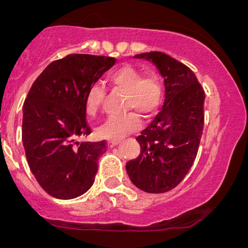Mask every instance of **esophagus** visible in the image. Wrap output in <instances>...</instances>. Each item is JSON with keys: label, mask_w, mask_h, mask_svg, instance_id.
<instances>
[{"label": "esophagus", "mask_w": 248, "mask_h": 248, "mask_svg": "<svg viewBox=\"0 0 248 248\" xmlns=\"http://www.w3.org/2000/svg\"><path fill=\"white\" fill-rule=\"evenodd\" d=\"M118 143H119V141H108L107 142V147L108 148H113V147H115Z\"/></svg>", "instance_id": "1"}]
</instances>
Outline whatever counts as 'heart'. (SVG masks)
Returning a JSON list of instances; mask_svg holds the SVG:
<instances>
[{"mask_svg": "<svg viewBox=\"0 0 248 248\" xmlns=\"http://www.w3.org/2000/svg\"><path fill=\"white\" fill-rule=\"evenodd\" d=\"M107 81L113 91L124 93V109L132 112L110 116L98 127L96 133L102 139L118 141L140 128V118L135 111L143 118H152L157 112L163 99V86L156 73H142L141 70L129 64L121 65L110 72ZM105 96L106 92L100 85L94 84L88 88L85 95V107L88 114L94 115L100 109Z\"/></svg>", "mask_w": 248, "mask_h": 248, "instance_id": "obj_1", "label": "heart"}]
</instances>
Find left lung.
I'll use <instances>...</instances> for the list:
<instances>
[{"label":"left lung","instance_id":"8db88e82","mask_svg":"<svg viewBox=\"0 0 248 248\" xmlns=\"http://www.w3.org/2000/svg\"><path fill=\"white\" fill-rule=\"evenodd\" d=\"M135 58L150 61L164 79V102L152 124L136 138L140 155L127 162L132 183L142 191L162 193L177 186L191 169L204 127L205 93L189 67L158 51Z\"/></svg>","mask_w":248,"mask_h":248}]
</instances>
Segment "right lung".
<instances>
[{
    "mask_svg": "<svg viewBox=\"0 0 248 248\" xmlns=\"http://www.w3.org/2000/svg\"><path fill=\"white\" fill-rule=\"evenodd\" d=\"M106 56L69 55L45 67L23 105L22 141L31 172L50 196L72 199L94 183L106 142H79L91 134L87 90L115 64Z\"/></svg>",
    "mask_w": 248,
    "mask_h": 248,
    "instance_id": "add662e5",
    "label": "right lung"
}]
</instances>
